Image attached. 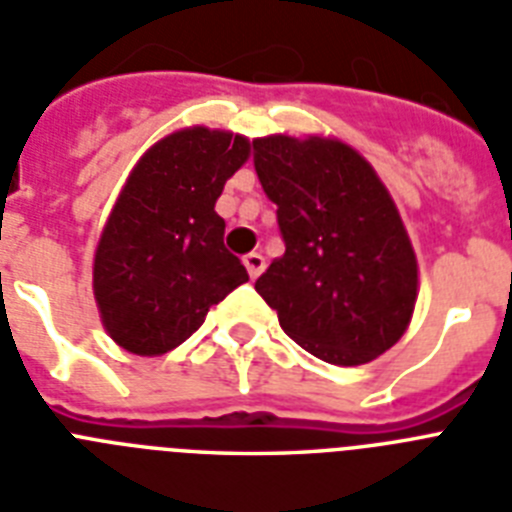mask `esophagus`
<instances>
[{"label":"esophagus","instance_id":"1","mask_svg":"<svg viewBox=\"0 0 512 512\" xmlns=\"http://www.w3.org/2000/svg\"><path fill=\"white\" fill-rule=\"evenodd\" d=\"M244 268H247L249 278L260 276V273H263V268H265L263 255H257V252H249V255H244Z\"/></svg>","mask_w":512,"mask_h":512}]
</instances>
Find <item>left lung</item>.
<instances>
[{
	"label": "left lung",
	"instance_id": "1",
	"mask_svg": "<svg viewBox=\"0 0 512 512\" xmlns=\"http://www.w3.org/2000/svg\"><path fill=\"white\" fill-rule=\"evenodd\" d=\"M286 252L255 281L294 342L331 365L392 350L413 318L418 260L373 165L331 136L255 139Z\"/></svg>",
	"mask_w": 512,
	"mask_h": 512
}]
</instances>
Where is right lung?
Segmentation results:
<instances>
[{
  "label": "right lung",
  "mask_w": 512,
  "mask_h": 512,
  "mask_svg": "<svg viewBox=\"0 0 512 512\" xmlns=\"http://www.w3.org/2000/svg\"><path fill=\"white\" fill-rule=\"evenodd\" d=\"M247 136L189 126L139 157L94 252V299L110 339L126 352L176 350L207 310L249 281L223 247L215 213L223 186L249 160Z\"/></svg>",
  "instance_id": "right-lung-1"
}]
</instances>
